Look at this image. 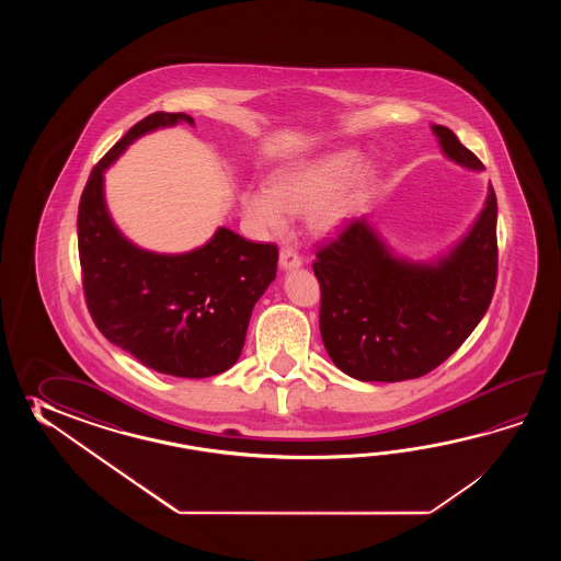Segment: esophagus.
<instances>
[{
    "mask_svg": "<svg viewBox=\"0 0 561 561\" xmlns=\"http://www.w3.org/2000/svg\"><path fill=\"white\" fill-rule=\"evenodd\" d=\"M280 268L283 271H297L302 266V259H300V254L297 251H293V249H283L280 251Z\"/></svg>",
    "mask_w": 561,
    "mask_h": 561,
    "instance_id": "obj_1",
    "label": "esophagus"
}]
</instances>
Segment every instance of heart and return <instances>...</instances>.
<instances>
[{
	"mask_svg": "<svg viewBox=\"0 0 561 561\" xmlns=\"http://www.w3.org/2000/svg\"><path fill=\"white\" fill-rule=\"evenodd\" d=\"M375 176L377 168L360 162L357 150H334L278 170L268 188L240 192V210L264 234H283L288 215L309 213V227L331 237L357 210Z\"/></svg>",
	"mask_w": 561,
	"mask_h": 561,
	"instance_id": "obj_1",
	"label": "heart"
}]
</instances>
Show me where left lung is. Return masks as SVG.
Returning a JSON list of instances; mask_svg holds the SVG:
<instances>
[{
    "label": "left lung",
    "instance_id": "8db88e82",
    "mask_svg": "<svg viewBox=\"0 0 561 561\" xmlns=\"http://www.w3.org/2000/svg\"><path fill=\"white\" fill-rule=\"evenodd\" d=\"M443 156L481 172L483 164L454 131L431 124ZM497 198H488L473 225L451 247L413 261L389 247L367 216L317 252L321 336L329 357L357 381L417 379L451 357L473 333L497 276Z\"/></svg>",
    "mask_w": 561,
    "mask_h": 561
}]
</instances>
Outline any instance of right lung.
<instances>
[{"label":"right lung","mask_w":561,"mask_h":561,"mask_svg":"<svg viewBox=\"0 0 561 561\" xmlns=\"http://www.w3.org/2000/svg\"><path fill=\"white\" fill-rule=\"evenodd\" d=\"M188 114L156 112L138 122L95 164L78 210L84 295L95 327L112 345L162 375L204 379L239 360L252 309L276 278L275 244L218 227L188 252L140 249L110 215L104 174L130 144Z\"/></svg>","instance_id":"add662e5"}]
</instances>
